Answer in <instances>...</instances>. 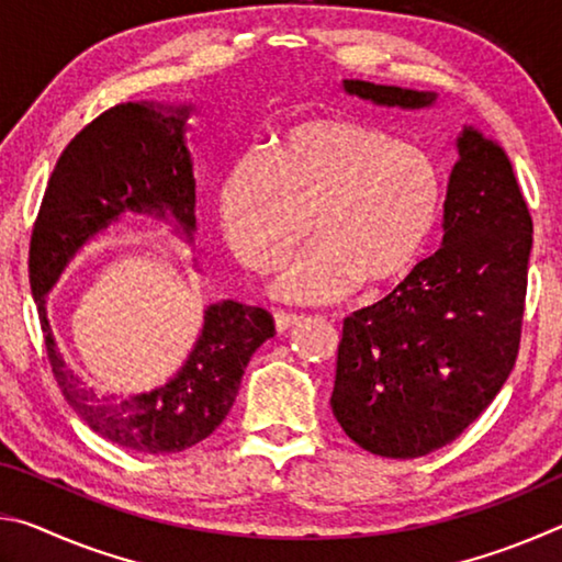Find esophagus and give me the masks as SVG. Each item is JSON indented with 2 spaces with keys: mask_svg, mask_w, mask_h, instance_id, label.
Wrapping results in <instances>:
<instances>
[{
  "mask_svg": "<svg viewBox=\"0 0 562 562\" xmlns=\"http://www.w3.org/2000/svg\"><path fill=\"white\" fill-rule=\"evenodd\" d=\"M302 317L300 315H294V312H282V310H278L274 312V329L278 331H288L292 325H297Z\"/></svg>",
  "mask_w": 562,
  "mask_h": 562,
  "instance_id": "esophagus-1",
  "label": "esophagus"
}]
</instances>
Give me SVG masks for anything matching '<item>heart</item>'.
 Wrapping results in <instances>:
<instances>
[{
    "mask_svg": "<svg viewBox=\"0 0 562 562\" xmlns=\"http://www.w3.org/2000/svg\"><path fill=\"white\" fill-rule=\"evenodd\" d=\"M227 245L270 272L304 233L317 235L274 280L294 302L345 297L355 284L406 278L446 213V176L429 150L361 121L317 119L288 128L274 156L237 160L217 195Z\"/></svg>",
    "mask_w": 562,
    "mask_h": 562,
    "instance_id": "heart-1",
    "label": "heart"
}]
</instances>
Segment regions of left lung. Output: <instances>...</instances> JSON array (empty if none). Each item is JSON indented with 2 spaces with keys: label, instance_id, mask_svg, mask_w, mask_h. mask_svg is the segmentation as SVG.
Here are the masks:
<instances>
[{
  "label": "left lung",
  "instance_id": "left-lung-1",
  "mask_svg": "<svg viewBox=\"0 0 562 562\" xmlns=\"http://www.w3.org/2000/svg\"><path fill=\"white\" fill-rule=\"evenodd\" d=\"M384 109H434L439 93L345 79ZM446 183L443 243L404 282L345 319L331 414L384 459H418L481 416L516 364L532 221L498 140L461 126Z\"/></svg>",
  "mask_w": 562,
  "mask_h": 562
}]
</instances>
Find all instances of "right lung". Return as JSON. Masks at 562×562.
<instances>
[{
    "label": "right lung",
    "instance_id": "right-lung-1",
    "mask_svg": "<svg viewBox=\"0 0 562 562\" xmlns=\"http://www.w3.org/2000/svg\"><path fill=\"white\" fill-rule=\"evenodd\" d=\"M193 103L128 101L103 111L69 146L46 186L30 245V284L56 384L93 434L133 453H178L207 439L233 408L245 367L274 335L262 307L221 300L178 372L140 394L91 386L66 361L49 317V292L93 237L131 215L168 223L195 252ZM193 270L203 265L193 258Z\"/></svg>",
    "mask_w": 562,
    "mask_h": 562
}]
</instances>
